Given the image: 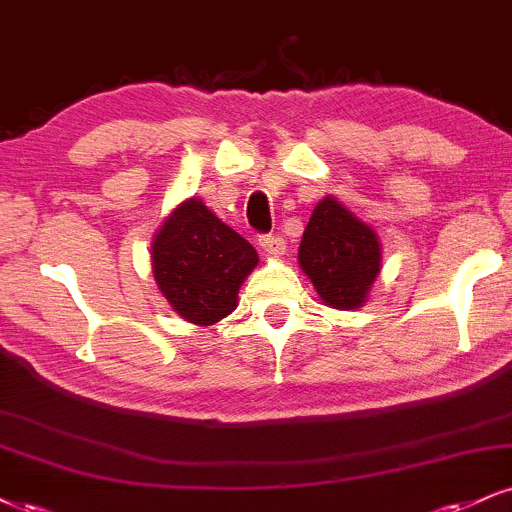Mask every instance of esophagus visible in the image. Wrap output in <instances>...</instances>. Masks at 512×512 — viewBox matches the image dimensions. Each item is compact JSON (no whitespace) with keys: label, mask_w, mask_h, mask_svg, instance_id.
Segmentation results:
<instances>
[{"label":"esophagus","mask_w":512,"mask_h":512,"mask_svg":"<svg viewBox=\"0 0 512 512\" xmlns=\"http://www.w3.org/2000/svg\"><path fill=\"white\" fill-rule=\"evenodd\" d=\"M257 243H260V248L267 252V255H283V252H286V240L281 236H272V233H262V236L257 238Z\"/></svg>","instance_id":"1"}]
</instances>
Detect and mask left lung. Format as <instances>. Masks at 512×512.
Masks as SVG:
<instances>
[{"instance_id":"8db88e82","label":"left lung","mask_w":512,"mask_h":512,"mask_svg":"<svg viewBox=\"0 0 512 512\" xmlns=\"http://www.w3.org/2000/svg\"><path fill=\"white\" fill-rule=\"evenodd\" d=\"M298 260L319 298L336 310L365 303L381 267L377 233L353 217L336 197H324L300 240Z\"/></svg>"}]
</instances>
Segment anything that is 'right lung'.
<instances>
[{
	"instance_id": "right-lung-1",
	"label": "right lung",
	"mask_w": 512,
	"mask_h": 512,
	"mask_svg": "<svg viewBox=\"0 0 512 512\" xmlns=\"http://www.w3.org/2000/svg\"><path fill=\"white\" fill-rule=\"evenodd\" d=\"M257 252L200 200H188L164 221L152 243L159 291L186 322L214 324L236 310L238 288Z\"/></svg>"
}]
</instances>
